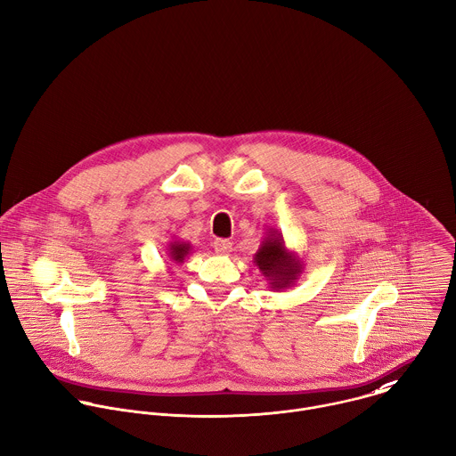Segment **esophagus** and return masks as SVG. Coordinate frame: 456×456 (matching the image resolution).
<instances>
[{"mask_svg":"<svg viewBox=\"0 0 456 456\" xmlns=\"http://www.w3.org/2000/svg\"><path fill=\"white\" fill-rule=\"evenodd\" d=\"M214 249H216L217 255H230L232 249H233V244L230 240H226V239H217L214 242Z\"/></svg>","mask_w":456,"mask_h":456,"instance_id":"34e87169","label":"esophagus"}]
</instances>
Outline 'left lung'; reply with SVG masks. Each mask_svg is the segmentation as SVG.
Here are the masks:
<instances>
[{"instance_id": "8db88e82", "label": "left lung", "mask_w": 456, "mask_h": 456, "mask_svg": "<svg viewBox=\"0 0 456 456\" xmlns=\"http://www.w3.org/2000/svg\"><path fill=\"white\" fill-rule=\"evenodd\" d=\"M255 265L260 269L271 290L290 289L303 274V262L296 251L289 249L283 235L267 230L258 251L253 255Z\"/></svg>"}]
</instances>
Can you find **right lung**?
I'll return each mask as SVG.
<instances>
[{
	"instance_id": "add662e5",
	"label": "right lung",
	"mask_w": 456,
	"mask_h": 456,
	"mask_svg": "<svg viewBox=\"0 0 456 456\" xmlns=\"http://www.w3.org/2000/svg\"><path fill=\"white\" fill-rule=\"evenodd\" d=\"M192 253V244L180 240V239H173L167 244V256L173 264H183L185 258Z\"/></svg>"
}]
</instances>
